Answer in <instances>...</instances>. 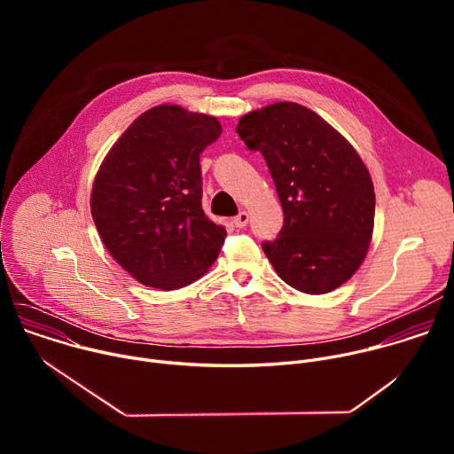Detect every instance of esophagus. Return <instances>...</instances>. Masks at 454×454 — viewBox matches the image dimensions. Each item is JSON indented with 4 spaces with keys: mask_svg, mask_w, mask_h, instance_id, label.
<instances>
[{
    "mask_svg": "<svg viewBox=\"0 0 454 454\" xmlns=\"http://www.w3.org/2000/svg\"><path fill=\"white\" fill-rule=\"evenodd\" d=\"M247 221H249V214H247L246 210L239 212V214L233 217V224H235L237 228H244V226L247 224Z\"/></svg>",
    "mask_w": 454,
    "mask_h": 454,
    "instance_id": "34e87169",
    "label": "esophagus"
}]
</instances>
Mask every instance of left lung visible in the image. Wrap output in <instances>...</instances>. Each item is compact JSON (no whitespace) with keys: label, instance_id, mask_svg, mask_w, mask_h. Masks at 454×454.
<instances>
[{"label":"left lung","instance_id":"1","mask_svg":"<svg viewBox=\"0 0 454 454\" xmlns=\"http://www.w3.org/2000/svg\"><path fill=\"white\" fill-rule=\"evenodd\" d=\"M249 151L262 153L284 210V226L262 249L278 277L307 294L345 284L364 261L375 193L354 147L314 111L278 102L239 120Z\"/></svg>","mask_w":454,"mask_h":454}]
</instances>
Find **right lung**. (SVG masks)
Segmentation results:
<instances>
[{"instance_id":"obj_1","label":"right lung","mask_w":454,"mask_h":454,"mask_svg":"<svg viewBox=\"0 0 454 454\" xmlns=\"http://www.w3.org/2000/svg\"><path fill=\"white\" fill-rule=\"evenodd\" d=\"M217 118L179 106L138 116L97 172L91 215L114 261L140 284L179 289L215 262L226 230L203 210L200 156Z\"/></svg>"}]
</instances>
